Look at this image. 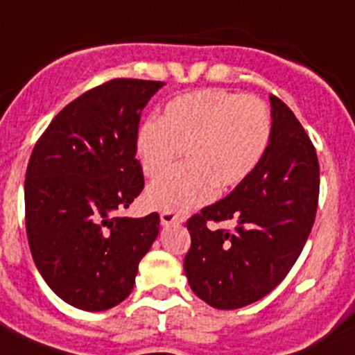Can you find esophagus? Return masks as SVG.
Instances as JSON below:
<instances>
[{
	"mask_svg": "<svg viewBox=\"0 0 355 355\" xmlns=\"http://www.w3.org/2000/svg\"><path fill=\"white\" fill-rule=\"evenodd\" d=\"M184 221V216L180 214H175V212H160V225L162 227H169V225H175V223H182Z\"/></svg>",
	"mask_w": 355,
	"mask_h": 355,
	"instance_id": "1",
	"label": "esophagus"
}]
</instances>
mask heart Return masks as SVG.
Here are the masks:
<instances>
[{"instance_id": "heart-1", "label": "heart", "mask_w": 355, "mask_h": 355, "mask_svg": "<svg viewBox=\"0 0 355 355\" xmlns=\"http://www.w3.org/2000/svg\"><path fill=\"white\" fill-rule=\"evenodd\" d=\"M271 139V116L254 96L200 89L173 98L160 121L148 119L135 134V155L144 175L159 177L186 150L189 164L157 178L146 203L184 214L230 189L257 168Z\"/></svg>"}]
</instances>
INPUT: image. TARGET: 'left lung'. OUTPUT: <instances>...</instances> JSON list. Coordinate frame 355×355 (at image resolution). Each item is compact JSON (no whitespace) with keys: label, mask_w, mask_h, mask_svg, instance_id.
Instances as JSON below:
<instances>
[{"label":"left lung","mask_w":355,"mask_h":355,"mask_svg":"<svg viewBox=\"0 0 355 355\" xmlns=\"http://www.w3.org/2000/svg\"><path fill=\"white\" fill-rule=\"evenodd\" d=\"M270 103L271 139L257 168L187 220L184 271L196 297L216 309H239L273 291L297 263L316 216V150L288 105L277 96ZM230 219L234 231L208 227Z\"/></svg>","instance_id":"obj_1"}]
</instances>
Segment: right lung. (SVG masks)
<instances>
[{"mask_svg": "<svg viewBox=\"0 0 355 355\" xmlns=\"http://www.w3.org/2000/svg\"><path fill=\"white\" fill-rule=\"evenodd\" d=\"M164 85L116 78L71 101L37 141L24 214L33 263L69 306L105 311L132 293L159 236L157 212L116 218L144 187L135 159L141 112Z\"/></svg>", "mask_w": 355, "mask_h": 355, "instance_id": "1", "label": "right lung"}]
</instances>
